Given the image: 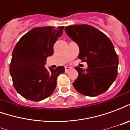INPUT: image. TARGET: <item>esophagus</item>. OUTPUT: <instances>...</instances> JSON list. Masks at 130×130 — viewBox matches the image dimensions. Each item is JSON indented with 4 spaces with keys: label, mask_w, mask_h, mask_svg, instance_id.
I'll return each instance as SVG.
<instances>
[{
    "label": "esophagus",
    "mask_w": 130,
    "mask_h": 130,
    "mask_svg": "<svg viewBox=\"0 0 130 130\" xmlns=\"http://www.w3.org/2000/svg\"><path fill=\"white\" fill-rule=\"evenodd\" d=\"M72 68L71 67H69V66H65V72H68V71L70 70Z\"/></svg>",
    "instance_id": "esophagus-1"
}]
</instances>
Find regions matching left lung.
Listing matches in <instances>:
<instances>
[{
    "instance_id": "1",
    "label": "left lung",
    "mask_w": 130,
    "mask_h": 130,
    "mask_svg": "<svg viewBox=\"0 0 130 130\" xmlns=\"http://www.w3.org/2000/svg\"><path fill=\"white\" fill-rule=\"evenodd\" d=\"M65 32L79 46L78 58L88 68L76 67L78 77L73 86L79 93L95 97L108 90L118 74V57L111 41L93 26L82 24L65 27Z\"/></svg>"
}]
</instances>
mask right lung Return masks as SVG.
Returning a JSON list of instances; mask_svg holds the SVG:
<instances>
[{
	"mask_svg": "<svg viewBox=\"0 0 130 130\" xmlns=\"http://www.w3.org/2000/svg\"><path fill=\"white\" fill-rule=\"evenodd\" d=\"M64 26L37 27L23 35L13 49L10 72L15 90L22 97L35 102L54 93L56 79L65 72L63 66L55 70L44 68L46 58L54 54V45L62 35Z\"/></svg>",
	"mask_w": 130,
	"mask_h": 130,
	"instance_id": "add662e5",
	"label": "right lung"
}]
</instances>
